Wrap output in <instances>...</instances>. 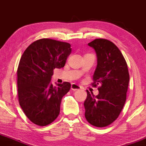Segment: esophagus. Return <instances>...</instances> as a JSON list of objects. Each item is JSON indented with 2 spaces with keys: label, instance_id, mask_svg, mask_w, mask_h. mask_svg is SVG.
<instances>
[{
  "label": "esophagus",
  "instance_id": "1",
  "mask_svg": "<svg viewBox=\"0 0 146 146\" xmlns=\"http://www.w3.org/2000/svg\"><path fill=\"white\" fill-rule=\"evenodd\" d=\"M81 88V86H79V85L76 84H71V89L73 90H77Z\"/></svg>",
  "mask_w": 146,
  "mask_h": 146
}]
</instances>
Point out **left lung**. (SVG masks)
I'll use <instances>...</instances> for the list:
<instances>
[{
	"label": "left lung",
	"instance_id": "left-lung-1",
	"mask_svg": "<svg viewBox=\"0 0 146 146\" xmlns=\"http://www.w3.org/2000/svg\"><path fill=\"white\" fill-rule=\"evenodd\" d=\"M88 44L94 48L98 57L91 84L99 86V94L95 96L86 90L85 117L91 125L102 128L115 121L123 109L130 76L125 58L113 42L99 38Z\"/></svg>",
	"mask_w": 146,
	"mask_h": 146
}]
</instances>
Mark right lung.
Wrapping results in <instances>:
<instances>
[{
  "label": "right lung",
  "instance_id": "right-lung-1",
  "mask_svg": "<svg viewBox=\"0 0 146 146\" xmlns=\"http://www.w3.org/2000/svg\"><path fill=\"white\" fill-rule=\"evenodd\" d=\"M71 53L69 43L50 38L33 42L23 53L17 70L18 102L34 124L45 126L59 115L62 98L71 84L64 82L54 86L51 79L55 68L64 66Z\"/></svg>",
  "mask_w": 146,
  "mask_h": 146
}]
</instances>
